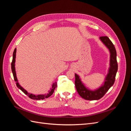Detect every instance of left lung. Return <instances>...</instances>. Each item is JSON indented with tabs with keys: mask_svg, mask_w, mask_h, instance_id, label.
Segmentation results:
<instances>
[{
	"mask_svg": "<svg viewBox=\"0 0 131 131\" xmlns=\"http://www.w3.org/2000/svg\"><path fill=\"white\" fill-rule=\"evenodd\" d=\"M100 39L109 50L110 52V63L108 72L103 84L96 90H90L82 82L80 77L78 74H75V88L79 94L86 100H98L103 97L114 84L117 71L116 51L114 45L108 37H101Z\"/></svg>",
	"mask_w": 131,
	"mask_h": 131,
	"instance_id": "left-lung-1",
	"label": "left lung"
}]
</instances>
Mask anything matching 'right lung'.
I'll use <instances>...</instances> for the list:
<instances>
[{"mask_svg":"<svg viewBox=\"0 0 131 131\" xmlns=\"http://www.w3.org/2000/svg\"><path fill=\"white\" fill-rule=\"evenodd\" d=\"M16 49H15L14 50V51L13 52V61H12V63H11V70H12V72H13V74L14 80L16 81V86L17 88L19 89H20L25 94L27 95V96H28L30 98L32 99V100H43V99H45V98H47L49 97H50L54 92L55 88H57V82H56L53 83V84L52 85V88L50 89V90L48 91V93H47V94H38V95H35V94H33L32 93H28L25 89H23L22 87L19 84L17 78V76H16V73L15 67V61H16Z\"/></svg>","mask_w":131,"mask_h":131,"instance_id":"right-lung-1","label":"right lung"}]
</instances>
